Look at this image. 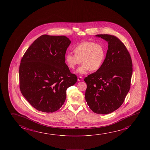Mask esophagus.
Listing matches in <instances>:
<instances>
[{
    "mask_svg": "<svg viewBox=\"0 0 150 150\" xmlns=\"http://www.w3.org/2000/svg\"><path fill=\"white\" fill-rule=\"evenodd\" d=\"M82 80H83V77H82L79 76V77H77V81H81Z\"/></svg>",
    "mask_w": 150,
    "mask_h": 150,
    "instance_id": "34e87169",
    "label": "esophagus"
}]
</instances>
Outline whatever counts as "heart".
Wrapping results in <instances>:
<instances>
[{
  "label": "heart",
  "instance_id": "1",
  "mask_svg": "<svg viewBox=\"0 0 150 150\" xmlns=\"http://www.w3.org/2000/svg\"><path fill=\"white\" fill-rule=\"evenodd\" d=\"M74 54L68 53L65 57L67 67L74 69L81 62L83 64L77 69L80 75L86 74L89 71H96L103 64L105 52L103 46L91 41H84L74 47Z\"/></svg>",
  "mask_w": 150,
  "mask_h": 150
}]
</instances>
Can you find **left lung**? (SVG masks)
Wrapping results in <instances>:
<instances>
[{
	"label": "left lung",
	"instance_id": "1",
	"mask_svg": "<svg viewBox=\"0 0 150 150\" xmlns=\"http://www.w3.org/2000/svg\"><path fill=\"white\" fill-rule=\"evenodd\" d=\"M108 42L106 58L100 69L84 79L85 99L91 110L106 115L118 109L130 90L132 62L126 47L118 38L97 35Z\"/></svg>",
	"mask_w": 150,
	"mask_h": 150
}]
</instances>
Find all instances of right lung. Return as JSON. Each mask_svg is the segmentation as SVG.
I'll use <instances>...</instances> for the list:
<instances>
[{
  "instance_id": "right-lung-1",
  "label": "right lung",
  "mask_w": 150,
  "mask_h": 150,
  "mask_svg": "<svg viewBox=\"0 0 150 150\" xmlns=\"http://www.w3.org/2000/svg\"><path fill=\"white\" fill-rule=\"evenodd\" d=\"M71 41L65 36L42 35L35 40L21 60L20 91L38 110L53 112L64 104L67 90L77 81L65 63Z\"/></svg>"
}]
</instances>
